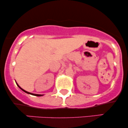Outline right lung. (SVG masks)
<instances>
[{
	"instance_id": "obj_1",
	"label": "right lung",
	"mask_w": 128,
	"mask_h": 128,
	"mask_svg": "<svg viewBox=\"0 0 128 128\" xmlns=\"http://www.w3.org/2000/svg\"><path fill=\"white\" fill-rule=\"evenodd\" d=\"M16 84H17V86H18V87L20 88L21 89L22 91H23V92H25L26 93H27V94H31V95H33V96H43V95H44V94H34V93H31V92H26V91L24 90H23V88H22L20 87V86H18V84H17V82H16Z\"/></svg>"
}]
</instances>
